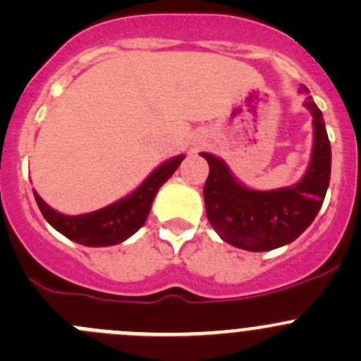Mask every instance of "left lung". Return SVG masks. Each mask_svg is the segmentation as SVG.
I'll list each match as a JSON object with an SVG mask.
<instances>
[{"label": "left lung", "mask_w": 361, "mask_h": 361, "mask_svg": "<svg viewBox=\"0 0 361 361\" xmlns=\"http://www.w3.org/2000/svg\"><path fill=\"white\" fill-rule=\"evenodd\" d=\"M300 90L309 92L305 87ZM305 108L312 113L314 145L311 164L293 187L251 190L232 176L224 160L201 154L209 164L204 185L207 220L228 245L248 251L279 248L295 241L318 214L330 183L332 150L323 113L312 97H307Z\"/></svg>", "instance_id": "8db88e82"}]
</instances>
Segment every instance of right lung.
Here are the masks:
<instances>
[{
    "instance_id": "1",
    "label": "right lung",
    "mask_w": 361,
    "mask_h": 361,
    "mask_svg": "<svg viewBox=\"0 0 361 361\" xmlns=\"http://www.w3.org/2000/svg\"><path fill=\"white\" fill-rule=\"evenodd\" d=\"M185 155H178V157L164 162L133 194L123 197L122 201L103 207V209L94 211V213L78 214V216L57 213L35 192L36 204H38L45 220L57 232H61L78 245L92 246V248L118 245V243L130 238L137 228L143 227L148 213H150L155 194L173 176V173L178 169Z\"/></svg>"
}]
</instances>
